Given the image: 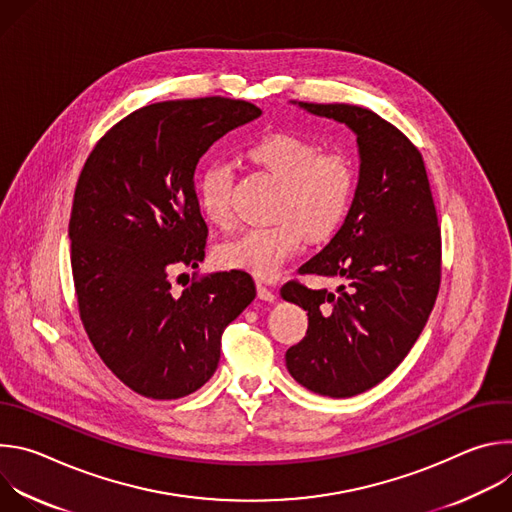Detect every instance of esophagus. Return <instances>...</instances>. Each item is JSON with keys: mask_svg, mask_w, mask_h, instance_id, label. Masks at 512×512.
<instances>
[{"mask_svg": "<svg viewBox=\"0 0 512 512\" xmlns=\"http://www.w3.org/2000/svg\"><path fill=\"white\" fill-rule=\"evenodd\" d=\"M257 296H259L261 300H265V302H273V300L277 298L275 291H273L271 287H267L263 281H257Z\"/></svg>", "mask_w": 512, "mask_h": 512, "instance_id": "1", "label": "esophagus"}]
</instances>
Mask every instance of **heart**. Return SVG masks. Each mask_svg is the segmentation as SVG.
Wrapping results in <instances>:
<instances>
[{
  "instance_id": "obj_1",
  "label": "heart",
  "mask_w": 512,
  "mask_h": 512,
  "mask_svg": "<svg viewBox=\"0 0 512 512\" xmlns=\"http://www.w3.org/2000/svg\"><path fill=\"white\" fill-rule=\"evenodd\" d=\"M247 156L281 182L273 216L277 223L243 233L218 245L216 263L261 279H271L306 243L332 235L352 202L356 170L342 150H320V143L298 133L275 131L253 141ZM233 170L225 162L206 164L196 180L198 206L208 223H233Z\"/></svg>"
}]
</instances>
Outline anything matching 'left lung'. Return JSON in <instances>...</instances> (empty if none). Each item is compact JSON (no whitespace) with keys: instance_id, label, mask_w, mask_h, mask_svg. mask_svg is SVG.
I'll return each instance as SVG.
<instances>
[{"instance_id":"obj_1","label":"left lung","mask_w":512,"mask_h":512,"mask_svg":"<svg viewBox=\"0 0 512 512\" xmlns=\"http://www.w3.org/2000/svg\"><path fill=\"white\" fill-rule=\"evenodd\" d=\"M346 123L358 141L360 176L346 221L298 271L338 277L334 291L298 279L281 296L308 310L306 336L285 367L306 389L352 397L387 379L419 338L440 291L442 231L421 152L375 111L300 103Z\"/></svg>"}]
</instances>
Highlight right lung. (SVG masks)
Returning a JSON list of instances; mask_svg holds the SVG:
<instances>
[{"label": "right lung", "mask_w": 512, "mask_h": 512, "mask_svg": "<svg viewBox=\"0 0 512 512\" xmlns=\"http://www.w3.org/2000/svg\"><path fill=\"white\" fill-rule=\"evenodd\" d=\"M259 115L229 97L145 105L115 123L83 166L68 223L79 316L109 371L143 397L198 391L218 367L225 328L255 298L249 273L192 275L182 291L170 277L204 259L198 160Z\"/></svg>", "instance_id": "right-lung-1"}]
</instances>
